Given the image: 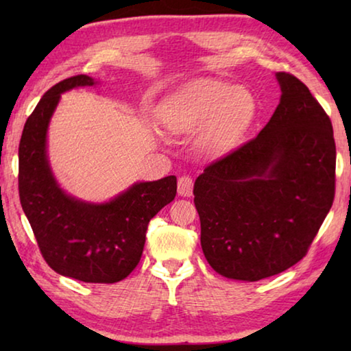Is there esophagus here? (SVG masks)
Here are the masks:
<instances>
[{"label": "esophagus", "mask_w": 351, "mask_h": 351, "mask_svg": "<svg viewBox=\"0 0 351 351\" xmlns=\"http://www.w3.org/2000/svg\"><path fill=\"white\" fill-rule=\"evenodd\" d=\"M192 190H193L192 178L181 176L180 180H178V193H180L181 197H190V195H192Z\"/></svg>", "instance_id": "obj_1"}]
</instances>
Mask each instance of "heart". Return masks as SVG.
Wrapping results in <instances>:
<instances>
[{
  "instance_id": "1",
  "label": "heart",
  "mask_w": 351,
  "mask_h": 351,
  "mask_svg": "<svg viewBox=\"0 0 351 351\" xmlns=\"http://www.w3.org/2000/svg\"><path fill=\"white\" fill-rule=\"evenodd\" d=\"M257 104L246 88L212 79H197L178 88L159 106V119L173 136L198 132V145L210 156H226L251 127Z\"/></svg>"
}]
</instances>
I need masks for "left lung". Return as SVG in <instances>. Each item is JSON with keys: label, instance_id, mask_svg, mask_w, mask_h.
<instances>
[{"label": "left lung", "instance_id": "8db88e82", "mask_svg": "<svg viewBox=\"0 0 351 351\" xmlns=\"http://www.w3.org/2000/svg\"><path fill=\"white\" fill-rule=\"evenodd\" d=\"M280 104L258 133L195 181L201 247L218 274L257 282L305 257L335 201L328 114L304 82L277 73Z\"/></svg>", "mask_w": 351, "mask_h": 351}]
</instances>
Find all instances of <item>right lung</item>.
<instances>
[{"label": "right lung", "mask_w": 351, "mask_h": 351, "mask_svg": "<svg viewBox=\"0 0 351 351\" xmlns=\"http://www.w3.org/2000/svg\"><path fill=\"white\" fill-rule=\"evenodd\" d=\"M85 74L47 90L27 117L19 147V193L35 240L58 274L86 283L121 282L138 266L150 219L173 201L176 178L139 182L106 204L64 195L46 159V130L63 91L93 86Z\"/></svg>", "instance_id": "add662e5"}]
</instances>
